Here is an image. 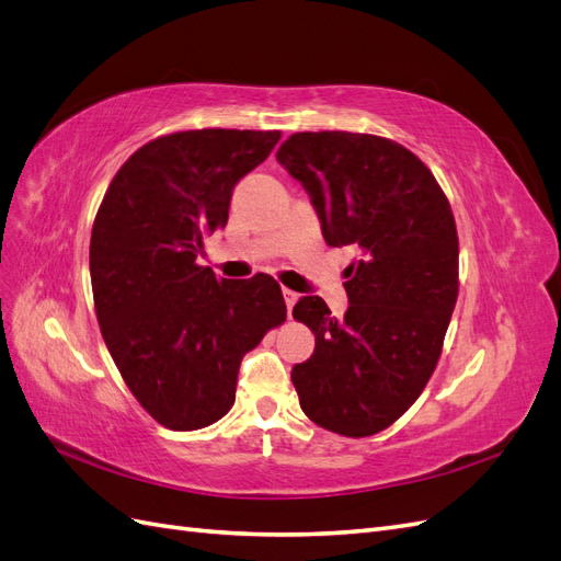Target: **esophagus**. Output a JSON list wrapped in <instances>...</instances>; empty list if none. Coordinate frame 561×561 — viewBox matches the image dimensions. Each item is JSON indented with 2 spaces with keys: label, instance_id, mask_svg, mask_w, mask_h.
I'll return each mask as SVG.
<instances>
[{
  "label": "esophagus",
  "instance_id": "34e87169",
  "mask_svg": "<svg viewBox=\"0 0 561 561\" xmlns=\"http://www.w3.org/2000/svg\"><path fill=\"white\" fill-rule=\"evenodd\" d=\"M283 297H285V307H287V311H293V307H295V301L299 299V295H297L295 290H287V287H283Z\"/></svg>",
  "mask_w": 561,
  "mask_h": 561
}]
</instances>
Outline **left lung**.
Masks as SVG:
<instances>
[{
  "instance_id": "1",
  "label": "left lung",
  "mask_w": 561,
  "mask_h": 561,
  "mask_svg": "<svg viewBox=\"0 0 561 561\" xmlns=\"http://www.w3.org/2000/svg\"><path fill=\"white\" fill-rule=\"evenodd\" d=\"M276 159L307 190L325 243L360 250L342 318L313 295L293 309L316 334L293 367L299 404L332 433L375 435L410 410L443 353L458 295L449 201L421 159L379 135L295 133Z\"/></svg>"
}]
</instances>
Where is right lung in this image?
I'll return each mask as SVG.
<instances>
[{
  "label": "right lung",
  "instance_id": "obj_1",
  "mask_svg": "<svg viewBox=\"0 0 561 561\" xmlns=\"http://www.w3.org/2000/svg\"><path fill=\"white\" fill-rule=\"evenodd\" d=\"M278 130L203 128L163 135L118 168L91 233L93 301L110 355L145 410L198 431L236 400L243 355L285 320L280 285L215 278L203 236L227 227L236 182Z\"/></svg>",
  "mask_w": 561,
  "mask_h": 561
}]
</instances>
